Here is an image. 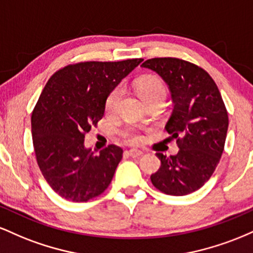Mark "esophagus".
Instances as JSON below:
<instances>
[{
    "instance_id": "esophagus-1",
    "label": "esophagus",
    "mask_w": 253,
    "mask_h": 253,
    "mask_svg": "<svg viewBox=\"0 0 253 253\" xmlns=\"http://www.w3.org/2000/svg\"><path fill=\"white\" fill-rule=\"evenodd\" d=\"M126 155H128L130 157H134V158H138V157L143 156V151L136 150V149H130L129 151H126Z\"/></svg>"
}]
</instances>
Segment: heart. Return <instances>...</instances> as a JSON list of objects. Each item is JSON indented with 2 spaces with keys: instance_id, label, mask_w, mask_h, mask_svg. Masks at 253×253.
I'll return each mask as SVG.
<instances>
[{
  "instance_id": "b5f03b06",
  "label": "heart",
  "mask_w": 253,
  "mask_h": 253,
  "mask_svg": "<svg viewBox=\"0 0 253 253\" xmlns=\"http://www.w3.org/2000/svg\"><path fill=\"white\" fill-rule=\"evenodd\" d=\"M136 91H138V95L141 97V100L145 101L147 98L151 97H157V96H163L165 97V86L164 84L158 80V78L155 77H145L143 80H140L136 84ZM121 96V88L118 86L113 90L112 92L108 95L106 101V108L107 110H112L115 108L117 106L119 98ZM124 136L125 140L127 143L130 144H136L141 140L140 133L138 132L133 127H127L126 129L123 130L121 133Z\"/></svg>"
}]
</instances>
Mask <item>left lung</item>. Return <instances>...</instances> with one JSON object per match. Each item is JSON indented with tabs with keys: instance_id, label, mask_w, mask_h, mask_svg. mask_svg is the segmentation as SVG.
I'll return each instance as SVG.
<instances>
[{
	"instance_id": "1",
	"label": "left lung",
	"mask_w": 253,
	"mask_h": 253,
	"mask_svg": "<svg viewBox=\"0 0 253 253\" xmlns=\"http://www.w3.org/2000/svg\"><path fill=\"white\" fill-rule=\"evenodd\" d=\"M143 68L155 71L169 86L172 114L165 129L179 151L156 153L161 168L151 182L168 195L183 196L200 189L213 175L225 146L228 115L221 94L208 72L178 58H153Z\"/></svg>"
}]
</instances>
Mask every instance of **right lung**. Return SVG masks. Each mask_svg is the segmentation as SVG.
Returning a JSON list of instances; mask_svg holds the SVG:
<instances>
[{"label":"right lung","instance_id":"obj_1","mask_svg":"<svg viewBox=\"0 0 253 253\" xmlns=\"http://www.w3.org/2000/svg\"><path fill=\"white\" fill-rule=\"evenodd\" d=\"M141 60L74 64L46 83L32 113V138L43 178L63 199L86 202L112 182L123 149L109 145L95 155L84 138L102 119L108 95Z\"/></svg>","mask_w":253,"mask_h":253}]
</instances>
